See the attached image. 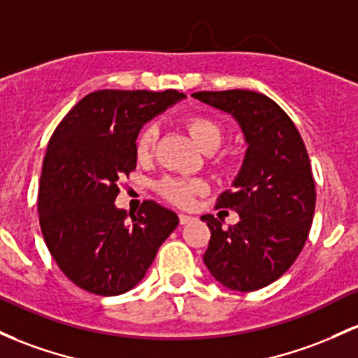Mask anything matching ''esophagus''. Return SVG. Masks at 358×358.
<instances>
[{"label": "esophagus", "mask_w": 358, "mask_h": 358, "mask_svg": "<svg viewBox=\"0 0 358 358\" xmlns=\"http://www.w3.org/2000/svg\"><path fill=\"white\" fill-rule=\"evenodd\" d=\"M178 219H180V224H183V226H185V224H188L190 221H194V217H192V215H187V214H180Z\"/></svg>", "instance_id": "1"}]
</instances>
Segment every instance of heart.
Masks as SVG:
<instances>
[{
  "mask_svg": "<svg viewBox=\"0 0 358 358\" xmlns=\"http://www.w3.org/2000/svg\"><path fill=\"white\" fill-rule=\"evenodd\" d=\"M185 127L194 137L195 143L199 144L203 151H212V149L221 146L224 139V129L214 117L202 115V113H195V115H188L185 119ZM158 125L155 122H149L139 131L136 137V155L139 159H148L152 155L158 141ZM203 190V185L197 180H187V178H164L159 183V192L164 199L170 202L176 203L180 207H185L192 202L195 194Z\"/></svg>",
  "mask_w": 358,
  "mask_h": 358,
  "instance_id": "obj_1",
  "label": "heart"
}]
</instances>
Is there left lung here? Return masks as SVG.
<instances>
[{"label": "left lung", "instance_id": "obj_1", "mask_svg": "<svg viewBox=\"0 0 358 358\" xmlns=\"http://www.w3.org/2000/svg\"><path fill=\"white\" fill-rule=\"evenodd\" d=\"M192 96L231 113L250 144L234 188L215 202V209L236 210L239 222L222 229L212 214L200 217L210 229L203 263L227 289L266 287L296 262L311 229L316 183L304 141L263 93L226 90Z\"/></svg>", "mask_w": 358, "mask_h": 358}]
</instances>
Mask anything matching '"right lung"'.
Returning <instances> with one entry per match:
<instances>
[{"instance_id": "obj_1", "label": "right lung", "mask_w": 358, "mask_h": 358, "mask_svg": "<svg viewBox=\"0 0 358 358\" xmlns=\"http://www.w3.org/2000/svg\"><path fill=\"white\" fill-rule=\"evenodd\" d=\"M185 95L176 90H100L78 101L47 146L38 183L42 236L62 273L96 296L132 289L173 233L178 215L155 200L137 214L115 207L136 170L144 122Z\"/></svg>"}]
</instances>
